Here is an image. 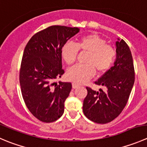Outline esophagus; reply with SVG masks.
<instances>
[{
	"label": "esophagus",
	"mask_w": 147,
	"mask_h": 147,
	"mask_svg": "<svg viewBox=\"0 0 147 147\" xmlns=\"http://www.w3.org/2000/svg\"><path fill=\"white\" fill-rule=\"evenodd\" d=\"M78 87H79V85H78V84H76V83H72V88H74V89H75V88H78Z\"/></svg>",
	"instance_id": "obj_1"
}]
</instances>
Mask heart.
<instances>
[{
    "mask_svg": "<svg viewBox=\"0 0 147 147\" xmlns=\"http://www.w3.org/2000/svg\"><path fill=\"white\" fill-rule=\"evenodd\" d=\"M78 51L87 52L83 60L85 64L72 67L67 73L68 80L78 84L90 79L95 72L98 75L105 73L113 65L116 55L114 47L95 34L80 38L75 45L66 43L62 47L61 55L65 62L71 65L76 61Z\"/></svg>",
    "mask_w": 147,
    "mask_h": 147,
    "instance_id": "obj_1",
    "label": "heart"
}]
</instances>
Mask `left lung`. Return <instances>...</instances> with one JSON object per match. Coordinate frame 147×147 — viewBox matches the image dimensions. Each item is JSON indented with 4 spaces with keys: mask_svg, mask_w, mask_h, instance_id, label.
Here are the masks:
<instances>
[{
    "mask_svg": "<svg viewBox=\"0 0 147 147\" xmlns=\"http://www.w3.org/2000/svg\"><path fill=\"white\" fill-rule=\"evenodd\" d=\"M116 60L114 66L95 81L105 90L95 91L86 87L88 94L82 111L89 120L107 123L120 115L126 106L135 80L133 57L127 44L121 39L116 42Z\"/></svg>",
    "mask_w": 147,
    "mask_h": 147,
    "instance_id": "8db88e82",
    "label": "left lung"
}]
</instances>
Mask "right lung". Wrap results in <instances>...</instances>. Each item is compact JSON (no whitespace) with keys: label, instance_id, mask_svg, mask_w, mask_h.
Listing matches in <instances>:
<instances>
[{"label":"right lung","instance_id":"add662e5","mask_svg":"<svg viewBox=\"0 0 147 147\" xmlns=\"http://www.w3.org/2000/svg\"><path fill=\"white\" fill-rule=\"evenodd\" d=\"M77 27L52 26L34 34L23 54L19 82L23 99L31 114L51 123L62 116L71 82H56L65 73L61 50L79 32Z\"/></svg>","mask_w":147,"mask_h":147}]
</instances>
